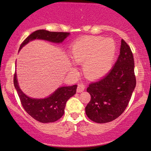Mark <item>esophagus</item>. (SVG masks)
<instances>
[{"instance_id":"34e87169","label":"esophagus","mask_w":151,"mask_h":151,"mask_svg":"<svg viewBox=\"0 0 151 151\" xmlns=\"http://www.w3.org/2000/svg\"><path fill=\"white\" fill-rule=\"evenodd\" d=\"M84 88H85V86H84V84H82V83L79 84L77 88V92L78 93L82 92L84 90Z\"/></svg>"}]
</instances>
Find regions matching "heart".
<instances>
[{
  "mask_svg": "<svg viewBox=\"0 0 151 151\" xmlns=\"http://www.w3.org/2000/svg\"><path fill=\"white\" fill-rule=\"evenodd\" d=\"M116 51V45L111 39L86 36L72 44L69 57L73 63L83 64L82 71L86 78L96 79L111 69ZM69 71L74 73L76 69L70 67Z\"/></svg>",
  "mask_w": 151,
  "mask_h": 151,
  "instance_id": "b5f03b06",
  "label": "heart"
}]
</instances>
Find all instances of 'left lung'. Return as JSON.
Segmentation results:
<instances>
[{
	"label": "left lung",
	"instance_id": "obj_1",
	"mask_svg": "<svg viewBox=\"0 0 151 151\" xmlns=\"http://www.w3.org/2000/svg\"><path fill=\"white\" fill-rule=\"evenodd\" d=\"M134 67L133 53L122 39L119 55L112 69L102 79L91 83L86 89L91 98L85 111L91 120L107 123L122 114L136 86Z\"/></svg>",
	"mask_w": 151,
	"mask_h": 151
}]
</instances>
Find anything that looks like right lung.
I'll return each mask as SVG.
<instances>
[{
    "label": "right lung",
    "mask_w": 151,
    "mask_h": 151,
    "mask_svg": "<svg viewBox=\"0 0 151 151\" xmlns=\"http://www.w3.org/2000/svg\"><path fill=\"white\" fill-rule=\"evenodd\" d=\"M68 32H53L45 29L37 30L31 34L21 45L19 51L30 41L41 39L55 43H61L69 36ZM14 84L19 96L22 107L30 116L42 123H50L58 120L64 115L67 100L76 94L77 85L62 86L49 96L43 99L32 98L26 96L18 85L15 72L14 76Z\"/></svg>",
    "instance_id": "obj_1"
}]
</instances>
